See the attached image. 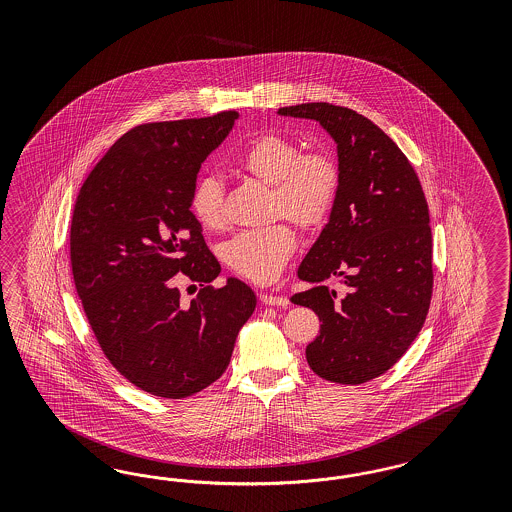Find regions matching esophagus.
<instances>
[{
    "label": "esophagus",
    "instance_id": "esophagus-1",
    "mask_svg": "<svg viewBox=\"0 0 512 512\" xmlns=\"http://www.w3.org/2000/svg\"><path fill=\"white\" fill-rule=\"evenodd\" d=\"M261 302L264 306H279V308H287L289 300L285 296L279 295H261Z\"/></svg>",
    "mask_w": 512,
    "mask_h": 512
}]
</instances>
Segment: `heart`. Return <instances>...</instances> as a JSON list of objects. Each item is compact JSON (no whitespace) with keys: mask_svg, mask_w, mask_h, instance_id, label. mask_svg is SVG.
Here are the masks:
<instances>
[{"mask_svg":"<svg viewBox=\"0 0 512 512\" xmlns=\"http://www.w3.org/2000/svg\"><path fill=\"white\" fill-rule=\"evenodd\" d=\"M238 169L272 189L274 216H285L302 229L325 221L340 189V169L323 150L300 152L295 140L268 133L249 142ZM191 212L204 229L225 225V191L214 174L201 176L191 191ZM296 236L285 223L244 231L229 240L223 257L234 272L255 283L278 278L295 253Z\"/></svg>","mask_w":512,"mask_h":512,"instance_id":"b5f03b06","label":"heart"}]
</instances>
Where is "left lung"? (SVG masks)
<instances>
[{"mask_svg":"<svg viewBox=\"0 0 512 512\" xmlns=\"http://www.w3.org/2000/svg\"><path fill=\"white\" fill-rule=\"evenodd\" d=\"M336 142L340 189L325 229L298 266L313 287L291 296L323 323L306 347L326 381L360 385L390 370L415 341L432 300L430 214L411 163L372 120L330 103L283 107ZM342 278V291L322 281Z\"/></svg>","mask_w":512,"mask_h":512,"instance_id":"left-lung-1","label":"left lung"}]
</instances>
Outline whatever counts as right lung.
Wrapping results in <instances>:
<instances>
[{"label":"right lung","instance_id":"1","mask_svg":"<svg viewBox=\"0 0 512 512\" xmlns=\"http://www.w3.org/2000/svg\"><path fill=\"white\" fill-rule=\"evenodd\" d=\"M238 112L144 124L116 140L78 193L71 266L84 313L110 364L159 398L180 400L227 370L257 306L244 281H212L221 266L191 212V191ZM202 285L179 300L173 276Z\"/></svg>","mask_w":512,"mask_h":512}]
</instances>
